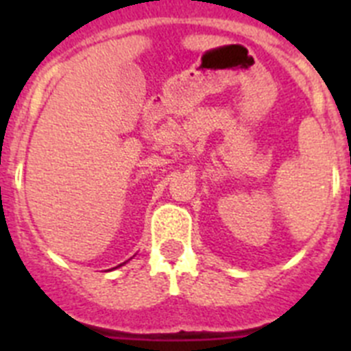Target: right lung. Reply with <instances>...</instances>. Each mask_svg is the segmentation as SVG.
Listing matches in <instances>:
<instances>
[{
    "label": "right lung",
    "mask_w": 351,
    "mask_h": 351,
    "mask_svg": "<svg viewBox=\"0 0 351 351\" xmlns=\"http://www.w3.org/2000/svg\"><path fill=\"white\" fill-rule=\"evenodd\" d=\"M126 263V262H125ZM121 265H123V263H121ZM121 265H117V267H121ZM114 269H116V267H114Z\"/></svg>",
    "instance_id": "right-lung-1"
}]
</instances>
